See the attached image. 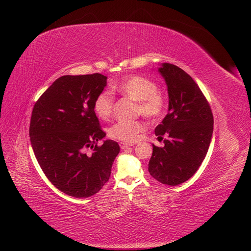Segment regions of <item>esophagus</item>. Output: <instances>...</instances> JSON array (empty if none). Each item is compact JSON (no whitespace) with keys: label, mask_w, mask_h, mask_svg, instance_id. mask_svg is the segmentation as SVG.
<instances>
[{"label":"esophagus","mask_w":251,"mask_h":251,"mask_svg":"<svg viewBox=\"0 0 251 251\" xmlns=\"http://www.w3.org/2000/svg\"><path fill=\"white\" fill-rule=\"evenodd\" d=\"M131 146H134V144H131V143H125V142L120 143V147H121L122 150H125V149H126V148H129V147H131Z\"/></svg>","instance_id":"1"}]
</instances>
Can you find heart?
Segmentation results:
<instances>
[{
  "mask_svg": "<svg viewBox=\"0 0 251 251\" xmlns=\"http://www.w3.org/2000/svg\"><path fill=\"white\" fill-rule=\"evenodd\" d=\"M112 90L137 101V113L155 120L163 114L166 107L164 96L158 92L157 84L143 76L131 75L111 86ZM114 97L109 91H101L94 99L93 108L99 119L106 121L112 114ZM146 129L142 121L117 122L109 128V136L124 142H135Z\"/></svg>",
  "mask_w": 251,
  "mask_h": 251,
  "instance_id": "obj_1",
  "label": "heart"
}]
</instances>
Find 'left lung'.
Returning a JSON list of instances; mask_svg holds the SVG:
<instances>
[{
  "instance_id": "8db88e82",
  "label": "left lung",
  "mask_w": 251,
  "mask_h": 251,
  "mask_svg": "<svg viewBox=\"0 0 251 251\" xmlns=\"http://www.w3.org/2000/svg\"><path fill=\"white\" fill-rule=\"evenodd\" d=\"M158 71L167 84L169 107L155 128L164 147L153 145L148 170L159 182L178 185L198 171L207 155L214 117L207 98L187 73L167 63Z\"/></svg>"
}]
</instances>
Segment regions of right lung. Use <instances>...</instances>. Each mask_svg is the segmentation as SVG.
Returning <instances> with one entry per match:
<instances>
[{
  "label": "right lung",
  "mask_w": 251,
  "mask_h": 251,
  "mask_svg": "<svg viewBox=\"0 0 251 251\" xmlns=\"http://www.w3.org/2000/svg\"><path fill=\"white\" fill-rule=\"evenodd\" d=\"M99 73L63 76L35 102L29 137L38 164L48 179L64 194L89 198L110 177L120 146L106 140L93 108L106 86Z\"/></svg>",
  "instance_id": "add662e5"
}]
</instances>
